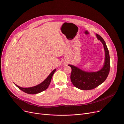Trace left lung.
I'll return each instance as SVG.
<instances>
[{
    "label": "left lung",
    "instance_id": "left-lung-1",
    "mask_svg": "<svg viewBox=\"0 0 124 124\" xmlns=\"http://www.w3.org/2000/svg\"><path fill=\"white\" fill-rule=\"evenodd\" d=\"M98 40L103 43L105 53L104 64L100 70L97 71L88 72L78 68L73 65L69 64L71 68V82L76 88L82 90H90L104 83L110 72V59L108 50L104 39L96 34Z\"/></svg>",
    "mask_w": 124,
    "mask_h": 124
}]
</instances>
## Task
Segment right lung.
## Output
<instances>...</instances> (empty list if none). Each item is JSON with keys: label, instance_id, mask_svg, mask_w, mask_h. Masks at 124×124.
Masks as SVG:
<instances>
[{"label": "right lung", "instance_id": "obj_1", "mask_svg": "<svg viewBox=\"0 0 124 124\" xmlns=\"http://www.w3.org/2000/svg\"><path fill=\"white\" fill-rule=\"evenodd\" d=\"M56 70V69H55L51 72L50 74L49 75V76L46 78L44 81H43L40 84L34 86L30 87V88H22V87H20L15 84H15V85L20 90L28 94H36L41 93L42 91H44L45 90L47 89L50 83L53 76L54 73V72Z\"/></svg>", "mask_w": 124, "mask_h": 124}]
</instances>
